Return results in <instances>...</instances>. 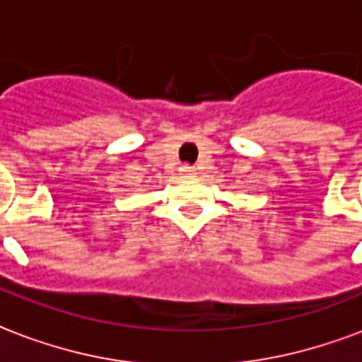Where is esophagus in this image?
<instances>
[{
    "instance_id": "esophagus-1",
    "label": "esophagus",
    "mask_w": 362,
    "mask_h": 362,
    "mask_svg": "<svg viewBox=\"0 0 362 362\" xmlns=\"http://www.w3.org/2000/svg\"><path fill=\"white\" fill-rule=\"evenodd\" d=\"M179 171H181V175H185V177H192V175L197 173V170H194L192 165H189V163H183V165L179 168Z\"/></svg>"
}]
</instances>
